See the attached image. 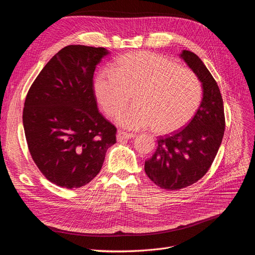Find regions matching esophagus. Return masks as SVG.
I'll return each instance as SVG.
<instances>
[{
    "label": "esophagus",
    "mask_w": 255,
    "mask_h": 255,
    "mask_svg": "<svg viewBox=\"0 0 255 255\" xmlns=\"http://www.w3.org/2000/svg\"><path fill=\"white\" fill-rule=\"evenodd\" d=\"M135 135L134 134H129V133H126V131H118L117 134V141L118 142H122L125 140H128L130 138H133Z\"/></svg>",
    "instance_id": "34e87169"
}]
</instances>
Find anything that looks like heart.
I'll list each match as a JSON object with an SVG mask.
<instances>
[{
	"label": "heart",
	"mask_w": 255,
	"mask_h": 255,
	"mask_svg": "<svg viewBox=\"0 0 255 255\" xmlns=\"http://www.w3.org/2000/svg\"><path fill=\"white\" fill-rule=\"evenodd\" d=\"M94 92L110 117L122 112L133 93L135 105L119 115L118 125L133 130L154 127L159 134L185 127L202 100V86L192 71L148 51L122 55L111 70L100 71Z\"/></svg>",
	"instance_id": "obj_1"
}]
</instances>
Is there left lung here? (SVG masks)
I'll list each match as a JSON object with an SVG mask.
<instances>
[{
	"mask_svg": "<svg viewBox=\"0 0 255 255\" xmlns=\"http://www.w3.org/2000/svg\"><path fill=\"white\" fill-rule=\"evenodd\" d=\"M180 56L202 83L203 98L189 124L178 133L159 137L155 154L145 161L147 177L168 190L190 186L203 178L218 154L225 130L217 81L197 54L183 50Z\"/></svg>",
	"mask_w": 255,
	"mask_h": 255,
	"instance_id": "1",
	"label": "left lung"
}]
</instances>
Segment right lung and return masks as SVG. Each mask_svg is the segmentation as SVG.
Returning <instances> with one entry per match:
<instances>
[{
	"mask_svg": "<svg viewBox=\"0 0 255 255\" xmlns=\"http://www.w3.org/2000/svg\"><path fill=\"white\" fill-rule=\"evenodd\" d=\"M109 51L70 45L51 58L26 96L23 125L28 148L53 184L79 188L103 167L116 143V128L99 113L93 89L96 66Z\"/></svg>",
	"mask_w": 255,
	"mask_h": 255,
	"instance_id": "1",
	"label": "right lung"
}]
</instances>
